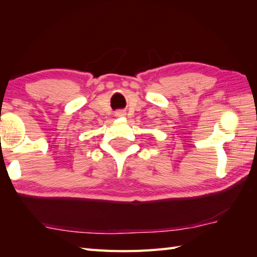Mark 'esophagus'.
I'll list each match as a JSON object with an SVG mask.
<instances>
[{"mask_svg": "<svg viewBox=\"0 0 257 257\" xmlns=\"http://www.w3.org/2000/svg\"><path fill=\"white\" fill-rule=\"evenodd\" d=\"M117 114H122V112H121V111H120V112H117Z\"/></svg>", "mask_w": 257, "mask_h": 257, "instance_id": "obj_1", "label": "esophagus"}]
</instances>
